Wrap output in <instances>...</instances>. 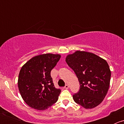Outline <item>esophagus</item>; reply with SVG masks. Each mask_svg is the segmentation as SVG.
I'll use <instances>...</instances> for the list:
<instances>
[{
  "instance_id": "34e87169",
  "label": "esophagus",
  "mask_w": 124,
  "mask_h": 124,
  "mask_svg": "<svg viewBox=\"0 0 124 124\" xmlns=\"http://www.w3.org/2000/svg\"><path fill=\"white\" fill-rule=\"evenodd\" d=\"M65 89H68V88H69V86L68 85H66L65 86Z\"/></svg>"
}]
</instances>
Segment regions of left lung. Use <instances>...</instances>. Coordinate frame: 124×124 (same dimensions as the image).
<instances>
[{"instance_id": "1", "label": "left lung", "mask_w": 124, "mask_h": 124, "mask_svg": "<svg viewBox=\"0 0 124 124\" xmlns=\"http://www.w3.org/2000/svg\"><path fill=\"white\" fill-rule=\"evenodd\" d=\"M65 61L80 85L78 92L72 95L74 101L85 108L97 107L109 88L111 71L107 61L92 53L80 50L67 55Z\"/></svg>"}]
</instances>
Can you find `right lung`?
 Wrapping results in <instances>:
<instances>
[{"mask_svg": "<svg viewBox=\"0 0 124 124\" xmlns=\"http://www.w3.org/2000/svg\"><path fill=\"white\" fill-rule=\"evenodd\" d=\"M60 58L58 54L38 55L21 68L18 89L23 100L31 108L44 110L58 100L61 90L54 87L50 72Z\"/></svg>", "mask_w": 124, "mask_h": 124, "instance_id": "1", "label": "right lung"}]
</instances>
